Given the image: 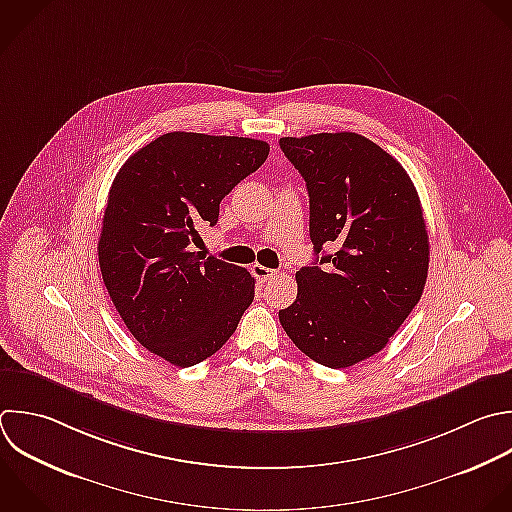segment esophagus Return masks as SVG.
Wrapping results in <instances>:
<instances>
[{"instance_id": "1", "label": "esophagus", "mask_w": 512, "mask_h": 512, "mask_svg": "<svg viewBox=\"0 0 512 512\" xmlns=\"http://www.w3.org/2000/svg\"><path fill=\"white\" fill-rule=\"evenodd\" d=\"M252 274H254L260 282H266V280H270V278L276 276V270L266 268V266H262V264H254V266H252Z\"/></svg>"}]
</instances>
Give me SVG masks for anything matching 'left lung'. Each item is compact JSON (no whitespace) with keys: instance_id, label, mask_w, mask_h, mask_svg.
I'll use <instances>...</instances> for the list:
<instances>
[{"instance_id":"1","label":"left lung","mask_w":512,"mask_h":512,"mask_svg":"<svg viewBox=\"0 0 512 512\" xmlns=\"http://www.w3.org/2000/svg\"><path fill=\"white\" fill-rule=\"evenodd\" d=\"M280 148L306 182L316 254L280 324L314 362L348 368L380 352L422 296L430 248L418 192L354 132L280 138Z\"/></svg>"}]
</instances>
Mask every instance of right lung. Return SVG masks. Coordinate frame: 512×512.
<instances>
[{
	"mask_svg": "<svg viewBox=\"0 0 512 512\" xmlns=\"http://www.w3.org/2000/svg\"><path fill=\"white\" fill-rule=\"evenodd\" d=\"M268 152L262 140L170 132L114 178L98 242L102 278L132 336L170 364L188 368L218 352L254 300L248 270L190 244Z\"/></svg>",
	"mask_w": 512,
	"mask_h": 512,
	"instance_id": "right-lung-1",
	"label": "right lung"
}]
</instances>
